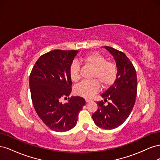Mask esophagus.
<instances>
[{
  "mask_svg": "<svg viewBox=\"0 0 160 160\" xmlns=\"http://www.w3.org/2000/svg\"><path fill=\"white\" fill-rule=\"evenodd\" d=\"M92 100L91 99H85V101H86V103H89V102H91Z\"/></svg>",
  "mask_w": 160,
  "mask_h": 160,
  "instance_id": "esophagus-1",
  "label": "esophagus"
}]
</instances>
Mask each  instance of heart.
Segmentation results:
<instances>
[{"label": "heart", "instance_id": "obj_1", "mask_svg": "<svg viewBox=\"0 0 160 160\" xmlns=\"http://www.w3.org/2000/svg\"><path fill=\"white\" fill-rule=\"evenodd\" d=\"M83 59L94 67L92 77L98 80L103 88H107L114 83L118 76V69L114 63L106 61L105 57L98 52L89 53L85 55ZM79 62L75 61L72 62L69 67V75L72 81H77L79 79ZM97 81L93 79L81 82L75 87V93L84 98H90L99 90V85Z\"/></svg>", "mask_w": 160, "mask_h": 160}]
</instances>
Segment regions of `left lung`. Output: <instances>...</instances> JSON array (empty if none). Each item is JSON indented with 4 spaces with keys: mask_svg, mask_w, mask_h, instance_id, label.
<instances>
[{
    "mask_svg": "<svg viewBox=\"0 0 160 160\" xmlns=\"http://www.w3.org/2000/svg\"><path fill=\"white\" fill-rule=\"evenodd\" d=\"M114 57L118 76L114 83L101 95L107 105L99 101L98 110L92 115L95 123L104 129L118 128L133 109L137 95L136 71L132 62L123 52L108 46L103 47Z\"/></svg>",
    "mask_w": 160,
    "mask_h": 160,
    "instance_id": "obj_1",
    "label": "left lung"
}]
</instances>
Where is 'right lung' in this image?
I'll list each match as a JSON object with an SVG mask.
<instances>
[{
	"label": "right lung",
	"mask_w": 160,
	"mask_h": 160,
	"mask_svg": "<svg viewBox=\"0 0 160 160\" xmlns=\"http://www.w3.org/2000/svg\"><path fill=\"white\" fill-rule=\"evenodd\" d=\"M78 52L57 49L45 53L37 61L29 77L34 108L43 123L55 132L73 128L85 104L79 96L68 98L65 103L60 101L71 92L69 67Z\"/></svg>",
	"instance_id": "obj_1"
}]
</instances>
